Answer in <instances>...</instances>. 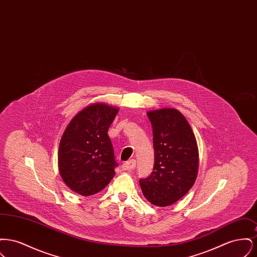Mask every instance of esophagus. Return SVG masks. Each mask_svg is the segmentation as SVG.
<instances>
[{
  "instance_id": "obj_1",
  "label": "esophagus",
  "mask_w": 257,
  "mask_h": 257,
  "mask_svg": "<svg viewBox=\"0 0 257 257\" xmlns=\"http://www.w3.org/2000/svg\"><path fill=\"white\" fill-rule=\"evenodd\" d=\"M136 168V160H130L122 165L123 171H132Z\"/></svg>"
}]
</instances>
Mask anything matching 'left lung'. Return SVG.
Wrapping results in <instances>:
<instances>
[{
  "label": "left lung",
  "mask_w": 257,
  "mask_h": 257,
  "mask_svg": "<svg viewBox=\"0 0 257 257\" xmlns=\"http://www.w3.org/2000/svg\"><path fill=\"white\" fill-rule=\"evenodd\" d=\"M153 130V171L140 180L147 200L159 207L173 204L196 182L198 148L196 137L179 110L171 108L147 111Z\"/></svg>",
  "instance_id": "obj_1"
}]
</instances>
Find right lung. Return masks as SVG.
Masks as SVG:
<instances>
[{"mask_svg":"<svg viewBox=\"0 0 257 257\" xmlns=\"http://www.w3.org/2000/svg\"><path fill=\"white\" fill-rule=\"evenodd\" d=\"M117 112V108L107 104H90L74 116L61 137L60 174L81 196L97 194L114 176L117 164L108 130Z\"/></svg>","mask_w":257,"mask_h":257,"instance_id":"obj_1","label":"right lung"}]
</instances>
